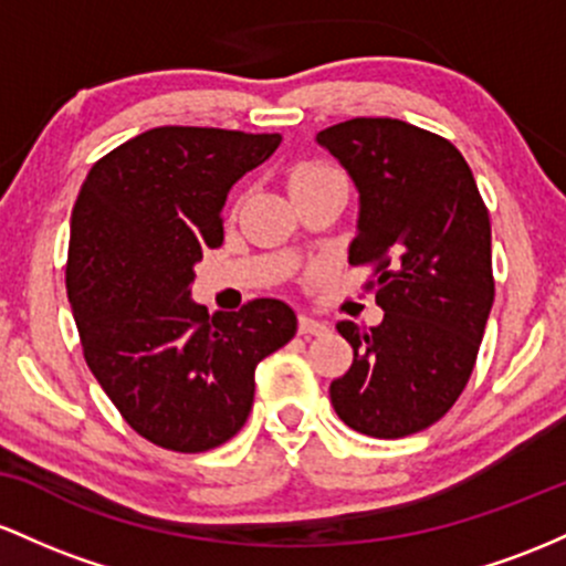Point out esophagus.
<instances>
[{
  "instance_id": "esophagus-1",
  "label": "esophagus",
  "mask_w": 566,
  "mask_h": 566,
  "mask_svg": "<svg viewBox=\"0 0 566 566\" xmlns=\"http://www.w3.org/2000/svg\"><path fill=\"white\" fill-rule=\"evenodd\" d=\"M300 334L323 336V334H328V323L315 321V317H310V315H300Z\"/></svg>"
}]
</instances>
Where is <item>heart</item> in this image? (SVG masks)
<instances>
[{
  "instance_id": "1",
  "label": "heart",
  "mask_w": 566,
  "mask_h": 566,
  "mask_svg": "<svg viewBox=\"0 0 566 566\" xmlns=\"http://www.w3.org/2000/svg\"><path fill=\"white\" fill-rule=\"evenodd\" d=\"M326 174H334V170L323 168V165H300V168L291 174V184L304 181V179H315V176H326Z\"/></svg>"
}]
</instances>
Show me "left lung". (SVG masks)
<instances>
[{
	"mask_svg": "<svg viewBox=\"0 0 566 566\" xmlns=\"http://www.w3.org/2000/svg\"><path fill=\"white\" fill-rule=\"evenodd\" d=\"M358 189L350 264H374L382 323L336 332L353 366L334 379V411L371 438L441 420L471 379L494 302L492 227L465 157L403 119L355 117L321 130Z\"/></svg>",
	"mask_w": 566,
	"mask_h": 566,
	"instance_id": "8db88e82",
	"label": "left lung"
}]
</instances>
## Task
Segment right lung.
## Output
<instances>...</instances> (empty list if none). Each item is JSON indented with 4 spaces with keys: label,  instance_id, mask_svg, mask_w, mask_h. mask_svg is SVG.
Here are the masks:
<instances>
[{
    "label": "right lung",
    "instance_id": "1",
    "mask_svg": "<svg viewBox=\"0 0 566 566\" xmlns=\"http://www.w3.org/2000/svg\"><path fill=\"white\" fill-rule=\"evenodd\" d=\"M281 133L165 125L101 157L72 211L66 291L93 377L125 422L170 452H208L249 420L253 371L296 334L281 300L216 313L195 264L224 243L230 189Z\"/></svg>",
    "mask_w": 566,
    "mask_h": 566
}]
</instances>
